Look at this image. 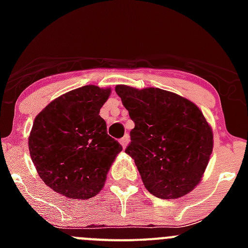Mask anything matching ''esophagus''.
Returning <instances> with one entry per match:
<instances>
[{
    "mask_svg": "<svg viewBox=\"0 0 248 248\" xmlns=\"http://www.w3.org/2000/svg\"><path fill=\"white\" fill-rule=\"evenodd\" d=\"M128 141H129V137L127 136V134H126V136H124V137H122L121 139H120V144L122 145V147H124V149L127 146V144H128Z\"/></svg>",
    "mask_w": 248,
    "mask_h": 248,
    "instance_id": "34e87169",
    "label": "esophagus"
}]
</instances>
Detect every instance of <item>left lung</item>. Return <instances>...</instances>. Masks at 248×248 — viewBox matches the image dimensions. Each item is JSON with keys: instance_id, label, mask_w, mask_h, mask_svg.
I'll list each match as a JSON object with an SVG mask.
<instances>
[{"instance_id": "left-lung-1", "label": "left lung", "mask_w": 248, "mask_h": 248, "mask_svg": "<svg viewBox=\"0 0 248 248\" xmlns=\"http://www.w3.org/2000/svg\"><path fill=\"white\" fill-rule=\"evenodd\" d=\"M134 122L128 154L142 184L157 198L174 199L201 182L214 147V134L201 109L166 90L116 85Z\"/></svg>"}]
</instances>
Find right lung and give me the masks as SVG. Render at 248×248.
<instances>
[{"instance_id": "right-lung-1", "label": "right lung", "mask_w": 248, "mask_h": 248, "mask_svg": "<svg viewBox=\"0 0 248 248\" xmlns=\"http://www.w3.org/2000/svg\"><path fill=\"white\" fill-rule=\"evenodd\" d=\"M110 89L86 85L49 103L36 116L29 150L44 184L73 199H89L104 186L122 146L99 115Z\"/></svg>"}]
</instances>
